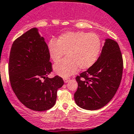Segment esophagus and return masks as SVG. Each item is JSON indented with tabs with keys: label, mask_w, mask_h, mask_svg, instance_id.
Here are the masks:
<instances>
[{
	"label": "esophagus",
	"mask_w": 134,
	"mask_h": 134,
	"mask_svg": "<svg viewBox=\"0 0 134 134\" xmlns=\"http://www.w3.org/2000/svg\"><path fill=\"white\" fill-rule=\"evenodd\" d=\"M63 80H64L65 83H67V82H68V81H69L70 79H68V78H65V79H63Z\"/></svg>",
	"instance_id": "esophagus-1"
}]
</instances>
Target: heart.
<instances>
[{
    "label": "heart",
    "instance_id": "b5f03b06",
    "mask_svg": "<svg viewBox=\"0 0 134 134\" xmlns=\"http://www.w3.org/2000/svg\"><path fill=\"white\" fill-rule=\"evenodd\" d=\"M51 57L57 63L67 53V58L54 65L55 73L67 77L78 71L92 67L98 59L101 50V40L93 32H68L57 41L49 43Z\"/></svg>",
    "mask_w": 134,
    "mask_h": 134
}]
</instances>
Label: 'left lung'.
<instances>
[{"label":"left lung","mask_w":134,"mask_h":134,"mask_svg":"<svg viewBox=\"0 0 134 134\" xmlns=\"http://www.w3.org/2000/svg\"><path fill=\"white\" fill-rule=\"evenodd\" d=\"M123 68L118 43L106 39L96 63L76 77L78 88L74 99L77 105L83 109L96 110L108 104L120 86Z\"/></svg>","instance_id":"obj_1"}]
</instances>
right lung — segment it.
<instances>
[{"mask_svg":"<svg viewBox=\"0 0 134 134\" xmlns=\"http://www.w3.org/2000/svg\"><path fill=\"white\" fill-rule=\"evenodd\" d=\"M50 53L44 38L31 29L14 40L8 61L11 87L19 100L32 110L46 111L55 104L57 93L64 84L52 72Z\"/></svg>","mask_w":134,"mask_h":134,"instance_id":"1","label":"right lung"}]
</instances>
